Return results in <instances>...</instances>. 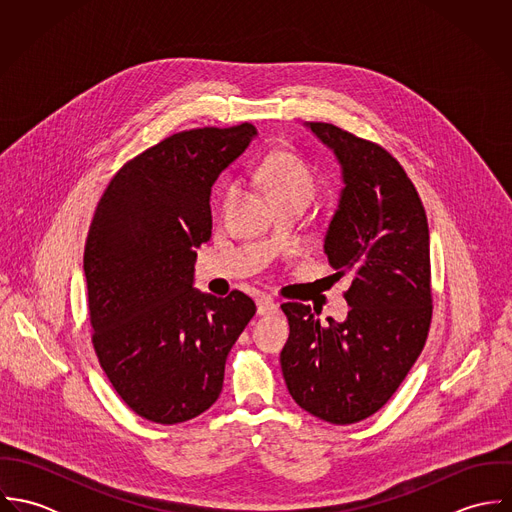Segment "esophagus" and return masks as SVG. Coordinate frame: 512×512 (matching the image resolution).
<instances>
[{"label": "esophagus", "mask_w": 512, "mask_h": 512, "mask_svg": "<svg viewBox=\"0 0 512 512\" xmlns=\"http://www.w3.org/2000/svg\"><path fill=\"white\" fill-rule=\"evenodd\" d=\"M256 311H258V315H270V313L278 311V305L268 295H262L256 299Z\"/></svg>", "instance_id": "34e87169"}]
</instances>
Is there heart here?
<instances>
[{
    "label": "heart",
    "mask_w": 512,
    "mask_h": 512,
    "mask_svg": "<svg viewBox=\"0 0 512 512\" xmlns=\"http://www.w3.org/2000/svg\"><path fill=\"white\" fill-rule=\"evenodd\" d=\"M258 175L272 201L286 197H305L311 201L315 193V175L309 163L290 149H280L270 153L258 169ZM236 191V185L230 183L226 189V199Z\"/></svg>",
    "instance_id": "b5f03b06"
}]
</instances>
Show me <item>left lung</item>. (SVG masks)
<instances>
[{
	"label": "left lung",
	"mask_w": 512,
	"mask_h": 512,
	"mask_svg": "<svg viewBox=\"0 0 512 512\" xmlns=\"http://www.w3.org/2000/svg\"><path fill=\"white\" fill-rule=\"evenodd\" d=\"M335 151L345 189L325 236L335 280H351L345 323H321L309 305L282 311L290 339L280 355L293 400L347 426L378 412L420 357L434 313L430 228L422 199L382 146L327 122H309Z\"/></svg>",
	"instance_id": "left-lung-1"
}]
</instances>
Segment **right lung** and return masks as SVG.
<instances>
[{
	"label": "right lung",
	"mask_w": 512,
	"mask_h": 512,
	"mask_svg": "<svg viewBox=\"0 0 512 512\" xmlns=\"http://www.w3.org/2000/svg\"><path fill=\"white\" fill-rule=\"evenodd\" d=\"M256 128L177 132L126 161L84 244L92 347L124 404L161 426L197 418L222 390L226 357L256 313L246 293L191 288L211 240V187Z\"/></svg>",
	"instance_id": "add662e5"
}]
</instances>
